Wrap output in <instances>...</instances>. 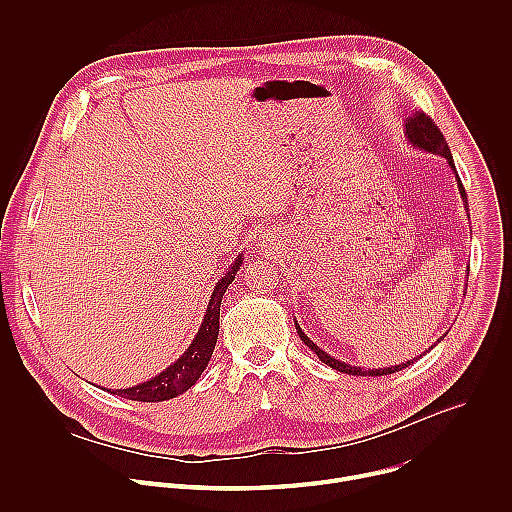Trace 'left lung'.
Listing matches in <instances>:
<instances>
[{
    "label": "left lung",
    "mask_w": 512,
    "mask_h": 512,
    "mask_svg": "<svg viewBox=\"0 0 512 512\" xmlns=\"http://www.w3.org/2000/svg\"><path fill=\"white\" fill-rule=\"evenodd\" d=\"M405 139H407V143L409 145H413V148H417V150H423V152H429V154H435V156H442V158H446L448 160V166L454 170V174H456V182H458V188H460V196H462V202H464V208H466V214H468V198H466V190H464V186H462V180H460V176H458V172H456V166H454V158H452V152H450V148H448V143H446V139H444V135H442V131L437 129V125L431 121V117H427L425 113H421V111H415L411 117H407V121H405ZM468 218H470V214H468ZM296 322V330H298V334H300V338L304 340V344L306 346H310L316 354H318V358L324 362V364H328V367H332L334 371H338V373H344V375H356V377H383V375H393V373H397V371H403V369H407L409 364H413L417 358H421L425 352H429L437 342H442L444 340V336L442 338H437L431 346H429V350H425L423 354H419V356H415L413 360H405V362H401V364H395V367H383V369H362V367H354V364H348V362H342V360H338V358H334V356H330L328 352H324L318 344H314L308 336H306V332L300 328V324H298V320H294Z\"/></svg>",
    "instance_id": "8db88e82"
}]
</instances>
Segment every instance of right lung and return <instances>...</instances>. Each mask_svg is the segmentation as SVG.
Wrapping results in <instances>:
<instances>
[{"instance_id": "right-lung-1", "label": "right lung", "mask_w": 512, "mask_h": 512, "mask_svg": "<svg viewBox=\"0 0 512 512\" xmlns=\"http://www.w3.org/2000/svg\"><path fill=\"white\" fill-rule=\"evenodd\" d=\"M243 265V253L237 255L235 263L229 267V271L223 273V277L214 283L212 296L208 300L204 320L190 342V346L184 350V354L172 362L168 369H164L160 375L154 379L139 383L129 389H107L109 393L131 399V401H143V403H158V401H168L174 399L182 393H186L204 373L206 364L212 356V350L216 346L218 338V318H221V302L227 287L233 283L237 271Z\"/></svg>"}]
</instances>
